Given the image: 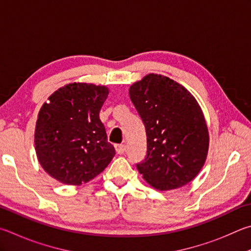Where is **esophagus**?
<instances>
[{
    "mask_svg": "<svg viewBox=\"0 0 251 251\" xmlns=\"http://www.w3.org/2000/svg\"><path fill=\"white\" fill-rule=\"evenodd\" d=\"M115 150H116V152L118 154H123V153L125 152V150H126V146L125 145H116L115 146Z\"/></svg>",
    "mask_w": 251,
    "mask_h": 251,
    "instance_id": "34e87169",
    "label": "esophagus"
}]
</instances>
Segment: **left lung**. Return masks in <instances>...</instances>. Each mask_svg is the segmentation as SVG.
I'll list each match as a JSON object with an SVG mask.
<instances>
[{
    "label": "left lung",
    "mask_w": 251,
    "mask_h": 251,
    "mask_svg": "<svg viewBox=\"0 0 251 251\" xmlns=\"http://www.w3.org/2000/svg\"><path fill=\"white\" fill-rule=\"evenodd\" d=\"M129 97L143 121L147 154L137 169L160 191L192 181L204 166L208 130L201 107L184 86L150 74L129 88Z\"/></svg>",
    "instance_id": "8db88e82"
}]
</instances>
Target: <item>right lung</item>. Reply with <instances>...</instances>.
Here are the masks:
<instances>
[{
  "label": "right lung",
  "mask_w": 251,
  "mask_h": 251,
  "mask_svg": "<svg viewBox=\"0 0 251 251\" xmlns=\"http://www.w3.org/2000/svg\"><path fill=\"white\" fill-rule=\"evenodd\" d=\"M104 85L70 83L48 98L38 114L35 149L44 170L61 183L80 185L100 175L115 154L100 111Z\"/></svg>",
  "instance_id": "right-lung-1"
}]
</instances>
